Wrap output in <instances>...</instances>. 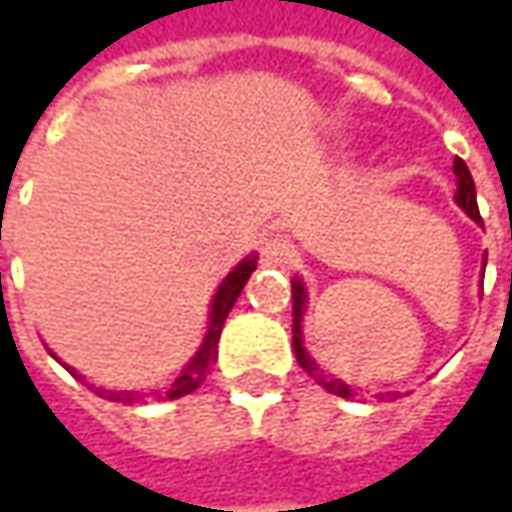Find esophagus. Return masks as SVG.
I'll use <instances>...</instances> for the list:
<instances>
[{
  "mask_svg": "<svg viewBox=\"0 0 512 512\" xmlns=\"http://www.w3.org/2000/svg\"><path fill=\"white\" fill-rule=\"evenodd\" d=\"M287 259H290V245L285 239H267L262 245V262L267 267H282L287 265Z\"/></svg>",
  "mask_w": 512,
  "mask_h": 512,
  "instance_id": "obj_1",
  "label": "esophagus"
}]
</instances>
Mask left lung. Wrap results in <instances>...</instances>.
<instances>
[{
    "instance_id": "left-lung-1",
    "label": "left lung",
    "mask_w": 512,
    "mask_h": 512,
    "mask_svg": "<svg viewBox=\"0 0 512 512\" xmlns=\"http://www.w3.org/2000/svg\"><path fill=\"white\" fill-rule=\"evenodd\" d=\"M453 173H456V182H459L456 202L462 205V210H467V216H470L473 222H482L479 205H476V185H473V176H470V170H467V165H464L459 156H456V162H453ZM302 313H305V287H302L299 279H293V353H296V362H299V367L305 370L307 376L316 379V384H322L327 393L342 396V399H353V396H356V387L344 384L342 379L327 376L325 370H319L316 362L307 356V350L302 347Z\"/></svg>"
}]
</instances>
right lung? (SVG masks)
Segmentation results:
<instances>
[{
	"mask_svg": "<svg viewBox=\"0 0 512 512\" xmlns=\"http://www.w3.org/2000/svg\"><path fill=\"white\" fill-rule=\"evenodd\" d=\"M253 270H256V256L245 259V262L236 267V270L227 276L225 282H222L219 293L213 296V310H210V327H207L205 344L199 347L196 359L187 364L185 370L176 376V382L170 384V387L150 390V393H142V390H99V393H102L105 399H110V402H125V404L159 402V399H182V396H187V393H193L199 384L205 382L210 364L216 362V344H219V336H222V325H225L230 307L236 305V299H239V293H242V287H245V282L250 279V273H253ZM73 376H76V379H82L79 373H73Z\"/></svg>",
	"mask_w": 512,
	"mask_h": 512,
	"instance_id": "obj_1",
	"label": "right lung"
}]
</instances>
